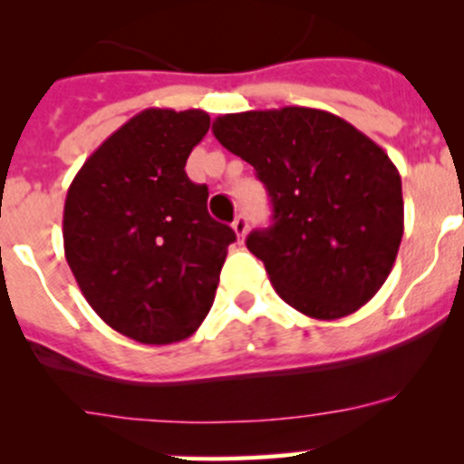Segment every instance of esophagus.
Instances as JSON below:
<instances>
[{"label":"esophagus","mask_w":464,"mask_h":464,"mask_svg":"<svg viewBox=\"0 0 464 464\" xmlns=\"http://www.w3.org/2000/svg\"><path fill=\"white\" fill-rule=\"evenodd\" d=\"M246 228H249V219H246L245 215H237V218H236V222H233V231H236V236H237V242H245Z\"/></svg>","instance_id":"34e87169"}]
</instances>
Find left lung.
I'll list each match as a JSON object with an SVG mask.
<instances>
[{
  "label": "left lung",
  "mask_w": 464,
  "mask_h": 464,
  "mask_svg": "<svg viewBox=\"0 0 464 464\" xmlns=\"http://www.w3.org/2000/svg\"><path fill=\"white\" fill-rule=\"evenodd\" d=\"M213 134L251 163L274 224L246 237L276 294L301 314H354L386 283L401 236L404 199L395 163L341 116L312 107L224 114Z\"/></svg>",
  "instance_id": "8db88e82"
}]
</instances>
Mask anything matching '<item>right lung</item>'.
<instances>
[{
    "label": "right lung",
    "mask_w": 464,
    "mask_h": 464,
    "mask_svg": "<svg viewBox=\"0 0 464 464\" xmlns=\"http://www.w3.org/2000/svg\"><path fill=\"white\" fill-rule=\"evenodd\" d=\"M204 110L148 107L82 163L67 190L64 258L92 310L148 345L188 339L208 314L236 233L206 208L184 166Z\"/></svg>",
    "instance_id": "1"
}]
</instances>
